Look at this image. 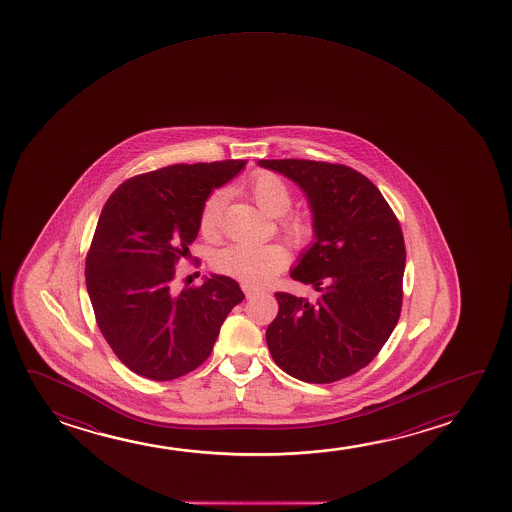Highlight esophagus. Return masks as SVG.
I'll list each match as a JSON object with an SVG mask.
<instances>
[{
  "mask_svg": "<svg viewBox=\"0 0 512 512\" xmlns=\"http://www.w3.org/2000/svg\"><path fill=\"white\" fill-rule=\"evenodd\" d=\"M241 288H243V292H245L246 297H253V295H257L262 292L259 287H253L250 283H241Z\"/></svg>",
  "mask_w": 512,
  "mask_h": 512,
  "instance_id": "obj_1",
  "label": "esophagus"
}]
</instances>
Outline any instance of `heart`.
I'll return each mask as SVG.
<instances>
[{"label":"heart","instance_id":"heart-1","mask_svg":"<svg viewBox=\"0 0 512 512\" xmlns=\"http://www.w3.org/2000/svg\"><path fill=\"white\" fill-rule=\"evenodd\" d=\"M253 201L260 210L280 217L281 231L285 232L295 245H306L315 236V222L306 213H287L294 203L292 189L281 176L271 171H260L250 178L246 185ZM225 203L224 190H213L206 197L199 227L206 236H211L220 227V217ZM213 264L220 273L231 274L248 283H264L271 276L283 271L288 264L287 250L280 245H252V243H231L215 255Z\"/></svg>","mask_w":512,"mask_h":512}]
</instances>
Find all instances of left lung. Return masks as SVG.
Wrapping results in <instances>:
<instances>
[{"label":"left lung","mask_w":512,"mask_h":512,"mask_svg":"<svg viewBox=\"0 0 512 512\" xmlns=\"http://www.w3.org/2000/svg\"><path fill=\"white\" fill-rule=\"evenodd\" d=\"M262 168L288 176L308 196L315 243L290 276L315 287L309 302L276 292L267 327L276 365L306 383H334L371 364L399 322L406 246L378 187L344 164L280 159Z\"/></svg>","instance_id":"8db88e82"}]
</instances>
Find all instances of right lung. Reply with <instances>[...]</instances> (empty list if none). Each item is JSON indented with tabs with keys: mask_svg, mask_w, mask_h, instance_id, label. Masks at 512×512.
<instances>
[{
	"mask_svg": "<svg viewBox=\"0 0 512 512\" xmlns=\"http://www.w3.org/2000/svg\"><path fill=\"white\" fill-rule=\"evenodd\" d=\"M246 161L175 164L133 176L108 197L85 259L101 334L143 378L169 381L210 357L231 309L245 299L229 276L176 292V264L190 257L211 190Z\"/></svg>",
	"mask_w": 512,
	"mask_h": 512,
	"instance_id": "obj_1",
	"label": "right lung"
}]
</instances>
